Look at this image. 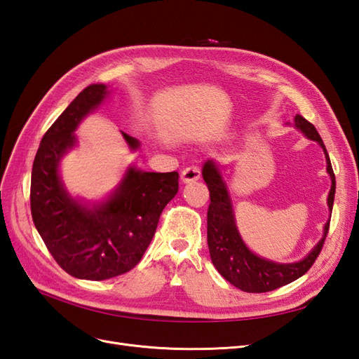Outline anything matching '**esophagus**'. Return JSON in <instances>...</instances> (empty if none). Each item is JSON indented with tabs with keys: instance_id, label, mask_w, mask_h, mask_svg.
<instances>
[{
	"instance_id": "1",
	"label": "esophagus",
	"mask_w": 359,
	"mask_h": 359,
	"mask_svg": "<svg viewBox=\"0 0 359 359\" xmlns=\"http://www.w3.org/2000/svg\"><path fill=\"white\" fill-rule=\"evenodd\" d=\"M201 178V169L196 166H189L181 172V181L184 184L187 182H193V181H198Z\"/></svg>"
}]
</instances>
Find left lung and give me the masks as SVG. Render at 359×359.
I'll use <instances>...</instances> for the list:
<instances>
[{
  "mask_svg": "<svg viewBox=\"0 0 359 359\" xmlns=\"http://www.w3.org/2000/svg\"><path fill=\"white\" fill-rule=\"evenodd\" d=\"M295 127L310 140H316L322 147L327 158V172L331 177V190L328 194V208L332 212L335 177L331 166V160L319 136L316 127L309 123L306 118L297 115ZM202 177L210 190V208H208V248L212 265L215 269L235 287L250 293H262L278 289L292 283L304 276L318 259L323 247L325 238L330 229V220L323 226V235L319 243L314 245L310 253L293 264H278L274 260L260 257L250 250L238 232L233 205L229 190L222 172L214 160H206L202 168ZM331 219V214H330Z\"/></svg>",
  "mask_w": 359,
  "mask_h": 359,
  "instance_id": "left-lung-1",
  "label": "left lung"
}]
</instances>
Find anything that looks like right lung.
<instances>
[{
	"instance_id": "obj_1",
	"label": "right lung",
	"mask_w": 359,
	"mask_h": 359,
	"mask_svg": "<svg viewBox=\"0 0 359 359\" xmlns=\"http://www.w3.org/2000/svg\"><path fill=\"white\" fill-rule=\"evenodd\" d=\"M109 90L93 83L67 106L43 136L31 172V215L57 264L76 278L107 280L135 268L156 233L165 206L178 193V172H145L128 166L103 201L73 198L60 177V163L78 144L76 128ZM128 148L140 142L121 132Z\"/></svg>"
}]
</instances>
